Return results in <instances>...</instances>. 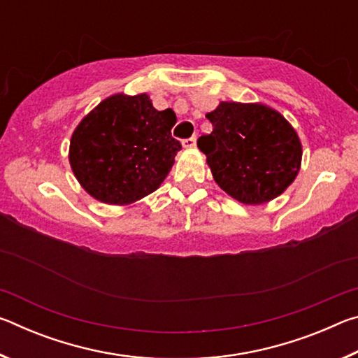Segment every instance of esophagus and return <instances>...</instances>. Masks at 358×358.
Wrapping results in <instances>:
<instances>
[{"label": "esophagus", "instance_id": "obj_1", "mask_svg": "<svg viewBox=\"0 0 358 358\" xmlns=\"http://www.w3.org/2000/svg\"><path fill=\"white\" fill-rule=\"evenodd\" d=\"M196 141L197 138L196 137H187V138H183V147L185 148H194L196 147Z\"/></svg>", "mask_w": 358, "mask_h": 358}]
</instances>
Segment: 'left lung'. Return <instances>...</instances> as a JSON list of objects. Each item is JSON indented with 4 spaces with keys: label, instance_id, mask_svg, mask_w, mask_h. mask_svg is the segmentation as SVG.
I'll use <instances>...</instances> for the list:
<instances>
[{
    "label": "left lung",
    "instance_id": "1",
    "mask_svg": "<svg viewBox=\"0 0 358 358\" xmlns=\"http://www.w3.org/2000/svg\"><path fill=\"white\" fill-rule=\"evenodd\" d=\"M197 141L213 178L229 196L257 205L280 196L300 171L301 143L281 113L262 104L221 102Z\"/></svg>",
    "mask_w": 358,
    "mask_h": 358
}]
</instances>
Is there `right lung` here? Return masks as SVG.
Here are the masks:
<instances>
[{
	"mask_svg": "<svg viewBox=\"0 0 358 358\" xmlns=\"http://www.w3.org/2000/svg\"><path fill=\"white\" fill-rule=\"evenodd\" d=\"M172 108L156 110L147 94H115L85 117L71 138L69 162L85 191L126 205L159 187L181 143Z\"/></svg>",
	"mask_w": 358,
	"mask_h": 358,
	"instance_id": "right-lung-1",
	"label": "right lung"
}]
</instances>
